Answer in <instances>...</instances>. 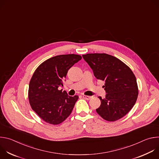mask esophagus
I'll use <instances>...</instances> for the list:
<instances>
[{
    "instance_id": "1",
    "label": "esophagus",
    "mask_w": 159,
    "mask_h": 159,
    "mask_svg": "<svg viewBox=\"0 0 159 159\" xmlns=\"http://www.w3.org/2000/svg\"><path fill=\"white\" fill-rule=\"evenodd\" d=\"M83 98L85 99H87V100H89L91 99L93 97L92 96H85V95H83Z\"/></svg>"
}]
</instances>
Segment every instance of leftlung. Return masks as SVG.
Wrapping results in <instances>:
<instances>
[{
    "instance_id": "left-lung-1",
    "label": "left lung",
    "mask_w": 159,
    "mask_h": 159,
    "mask_svg": "<svg viewBox=\"0 0 159 159\" xmlns=\"http://www.w3.org/2000/svg\"><path fill=\"white\" fill-rule=\"evenodd\" d=\"M97 79L104 81L106 98L96 109L105 120L115 121L131 109L137 101L139 90L137 79L129 68L118 58L106 53L82 55Z\"/></svg>"
}]
</instances>
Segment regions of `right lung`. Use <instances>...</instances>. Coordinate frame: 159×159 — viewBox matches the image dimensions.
<instances>
[{"mask_svg":"<svg viewBox=\"0 0 159 159\" xmlns=\"http://www.w3.org/2000/svg\"><path fill=\"white\" fill-rule=\"evenodd\" d=\"M81 58L75 54L57 55L43 62L34 72L28 98L33 110L45 122L58 125L71 114L79 96H68L58 87L68 70Z\"/></svg>","mask_w":159,"mask_h":159,"instance_id":"obj_1","label":"right lung"}]
</instances>
